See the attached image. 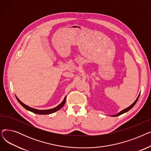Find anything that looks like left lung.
Returning <instances> with one entry per match:
<instances>
[{
  "label": "left lung",
  "instance_id": "obj_1",
  "mask_svg": "<svg viewBox=\"0 0 151 151\" xmlns=\"http://www.w3.org/2000/svg\"><path fill=\"white\" fill-rule=\"evenodd\" d=\"M139 96H138V97H137V99H136V100L134 101L133 104L130 106H129L128 108H125V109H123L122 111H120L119 113H118L117 114H115V115H111V116H112V117H116V116H120V115H121V114H124V113H126V112H127V111H129L130 109H132L133 106H134V105L136 104V103L137 102V101H138V98H139Z\"/></svg>",
  "mask_w": 151,
  "mask_h": 151
}]
</instances>
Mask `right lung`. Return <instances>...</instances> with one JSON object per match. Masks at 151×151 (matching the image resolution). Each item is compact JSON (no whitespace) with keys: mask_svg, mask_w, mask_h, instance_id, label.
I'll use <instances>...</instances> for the list:
<instances>
[{"mask_svg":"<svg viewBox=\"0 0 151 151\" xmlns=\"http://www.w3.org/2000/svg\"><path fill=\"white\" fill-rule=\"evenodd\" d=\"M17 97V100L18 101L19 104L26 109L29 111H31V112H32V113H35V114H51V113L56 112L57 111L59 110L60 108H62L63 106V105H65L67 96L65 97L64 99H63V100L62 101L61 104H59L58 106L55 107L54 108H52V109H44V110H40V109H35V108H31V107L25 105L24 104H23V103L22 101H21V100H19V99L17 97Z\"/></svg>","mask_w":151,"mask_h":151,"instance_id":"obj_1","label":"right lung"}]
</instances>
